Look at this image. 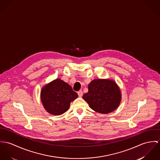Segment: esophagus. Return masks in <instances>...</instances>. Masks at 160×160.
Wrapping results in <instances>:
<instances>
[{"label": "esophagus", "instance_id": "34e87169", "mask_svg": "<svg viewBox=\"0 0 160 160\" xmlns=\"http://www.w3.org/2000/svg\"><path fill=\"white\" fill-rule=\"evenodd\" d=\"M78 96L79 97H82V96H83V91H82V90H80L79 91H78Z\"/></svg>", "mask_w": 160, "mask_h": 160}]
</instances>
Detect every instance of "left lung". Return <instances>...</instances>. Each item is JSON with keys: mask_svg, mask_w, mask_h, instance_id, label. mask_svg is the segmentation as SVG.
Returning <instances> with one entry per match:
<instances>
[{"mask_svg": "<svg viewBox=\"0 0 160 160\" xmlns=\"http://www.w3.org/2000/svg\"><path fill=\"white\" fill-rule=\"evenodd\" d=\"M89 107L96 112L106 114L114 111L121 102V91L112 80L95 79L88 85V92L83 96Z\"/></svg>", "mask_w": 160, "mask_h": 160, "instance_id": "8db88e82", "label": "left lung"}]
</instances>
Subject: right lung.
<instances>
[{
  "mask_svg": "<svg viewBox=\"0 0 160 160\" xmlns=\"http://www.w3.org/2000/svg\"><path fill=\"white\" fill-rule=\"evenodd\" d=\"M78 94L71 87L59 78L45 85L41 90L40 98L45 109L54 115L65 113L72 101L77 98Z\"/></svg>",
  "mask_w": 160,
  "mask_h": 160,
  "instance_id": "add662e5",
  "label": "right lung"
}]
</instances>
